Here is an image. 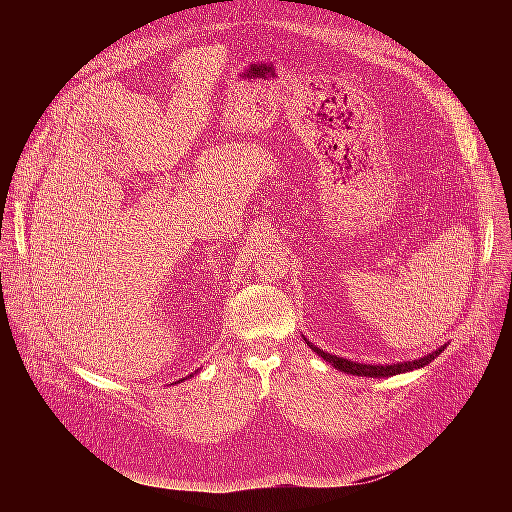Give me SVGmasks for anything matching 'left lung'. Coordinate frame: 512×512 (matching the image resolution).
<instances>
[{
  "instance_id": "obj_1",
  "label": "left lung",
  "mask_w": 512,
  "mask_h": 512,
  "mask_svg": "<svg viewBox=\"0 0 512 512\" xmlns=\"http://www.w3.org/2000/svg\"><path fill=\"white\" fill-rule=\"evenodd\" d=\"M307 342V339H305ZM307 346L312 348L318 356H322L324 361H329L335 369L339 371H346V374H352V376H369V378H389V376H395V374H404V371H410V369H418V367H425L427 363H431L436 356L444 350L438 348L436 352H431L427 356H423V359H416V361H408V363H395V365H363V363H352L348 359H342V356H335V354H329V352H322L320 348L312 346L307 342Z\"/></svg>"
}]
</instances>
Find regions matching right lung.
Here are the masks:
<instances>
[{
  "label": "right lung",
  "mask_w": 512,
  "mask_h": 512,
  "mask_svg": "<svg viewBox=\"0 0 512 512\" xmlns=\"http://www.w3.org/2000/svg\"><path fill=\"white\" fill-rule=\"evenodd\" d=\"M188 378H190V376H188Z\"/></svg>",
  "instance_id": "add662e5"
}]
</instances>
